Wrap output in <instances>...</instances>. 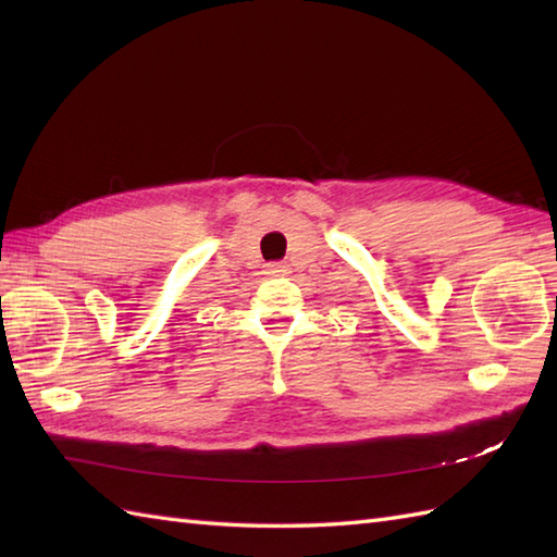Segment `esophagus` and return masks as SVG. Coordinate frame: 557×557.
Wrapping results in <instances>:
<instances>
[{
    "mask_svg": "<svg viewBox=\"0 0 557 557\" xmlns=\"http://www.w3.org/2000/svg\"><path fill=\"white\" fill-rule=\"evenodd\" d=\"M285 272H287V265H282V263H272V265H268V275H272V277L285 275Z\"/></svg>",
    "mask_w": 557,
    "mask_h": 557,
    "instance_id": "1",
    "label": "esophagus"
}]
</instances>
